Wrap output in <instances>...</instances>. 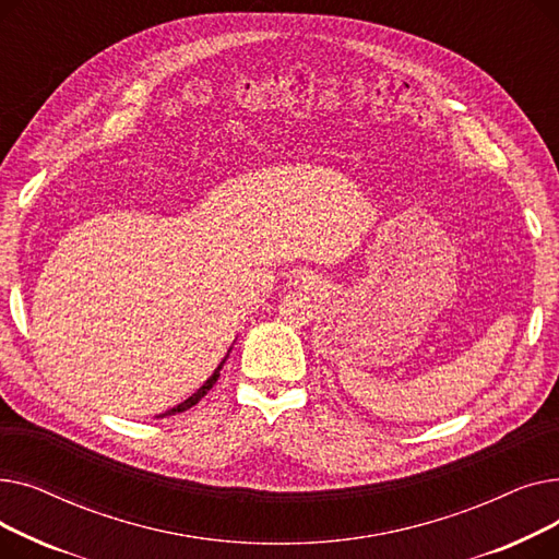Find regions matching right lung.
Instances as JSON below:
<instances>
[{
	"mask_svg": "<svg viewBox=\"0 0 559 559\" xmlns=\"http://www.w3.org/2000/svg\"><path fill=\"white\" fill-rule=\"evenodd\" d=\"M228 358V356H226ZM226 358L219 362V367L213 371V376L209 378V380H205V383L190 396V399H186L183 403H179V405H176V407H171V409H167V413L163 415V417H169V415H176V413H186V409H190L192 405H197L205 394H209V390L217 383V378H219V371H222V367H224V362H226Z\"/></svg>",
	"mask_w": 559,
	"mask_h": 559,
	"instance_id": "1",
	"label": "right lung"
}]
</instances>
